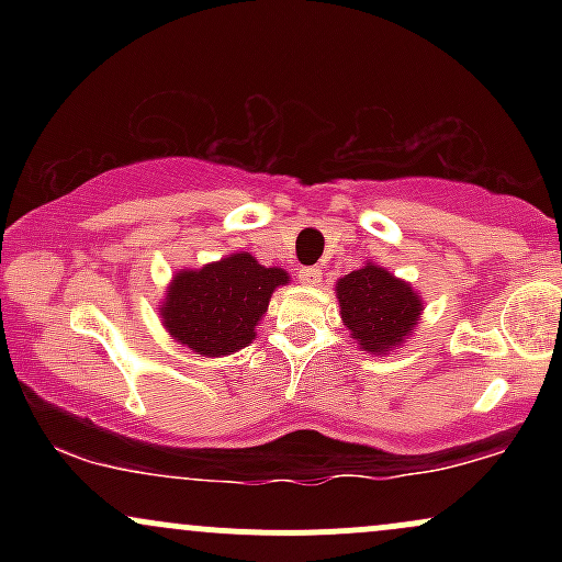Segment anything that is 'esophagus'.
I'll list each match as a JSON object with an SVG mask.
<instances>
[{
  "mask_svg": "<svg viewBox=\"0 0 562 562\" xmlns=\"http://www.w3.org/2000/svg\"><path fill=\"white\" fill-rule=\"evenodd\" d=\"M299 280L303 282V285H317V282L322 280V269L317 267H303L299 272Z\"/></svg>",
  "mask_w": 562,
  "mask_h": 562,
  "instance_id": "obj_1",
  "label": "esophagus"
}]
</instances>
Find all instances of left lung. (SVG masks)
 Returning a JSON list of instances; mask_svg holds the SVG:
<instances>
[{
	"label": "left lung",
	"instance_id": "obj_1",
	"mask_svg": "<svg viewBox=\"0 0 562 562\" xmlns=\"http://www.w3.org/2000/svg\"><path fill=\"white\" fill-rule=\"evenodd\" d=\"M340 317L364 351H391L415 330L423 303L406 282L367 263L338 282Z\"/></svg>",
	"mask_w": 562,
	"mask_h": 562
}]
</instances>
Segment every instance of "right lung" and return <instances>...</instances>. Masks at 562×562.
I'll list each match as a JSON object with an SVG mask.
<instances>
[{"label": "right lung", "instance_id": "1", "mask_svg": "<svg viewBox=\"0 0 562 562\" xmlns=\"http://www.w3.org/2000/svg\"><path fill=\"white\" fill-rule=\"evenodd\" d=\"M282 269H267L250 254L209 263L200 272L173 277L164 308V325L179 344L203 357H222L248 346L254 327L267 312L277 285H285Z\"/></svg>", "mask_w": 562, "mask_h": 562}]
</instances>
